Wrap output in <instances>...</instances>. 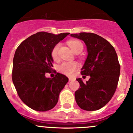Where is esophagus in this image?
<instances>
[{
  "mask_svg": "<svg viewBox=\"0 0 133 133\" xmlns=\"http://www.w3.org/2000/svg\"><path fill=\"white\" fill-rule=\"evenodd\" d=\"M75 80V78H73V77H69V81H74Z\"/></svg>",
  "mask_w": 133,
  "mask_h": 133,
  "instance_id": "1",
  "label": "esophagus"
}]
</instances>
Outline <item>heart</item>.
<instances>
[{"label": "heart", "mask_w": 133, "mask_h": 133, "mask_svg": "<svg viewBox=\"0 0 133 133\" xmlns=\"http://www.w3.org/2000/svg\"><path fill=\"white\" fill-rule=\"evenodd\" d=\"M69 47L73 50L74 53H77L79 51H82L84 46L81 42L78 41H70L68 42ZM60 45L57 44L53 48L51 51V56L53 60H56L58 59V52ZM78 65L75 62H64L58 66V71L62 74L67 76H71L74 73Z\"/></svg>", "instance_id": "heart-1"}]
</instances>
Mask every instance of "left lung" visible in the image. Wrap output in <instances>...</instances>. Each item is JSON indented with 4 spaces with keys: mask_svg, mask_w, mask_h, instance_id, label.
<instances>
[{
    "mask_svg": "<svg viewBox=\"0 0 133 133\" xmlns=\"http://www.w3.org/2000/svg\"><path fill=\"white\" fill-rule=\"evenodd\" d=\"M84 42L88 57L81 74L90 76L86 82L76 79L80 88L75 93L78 105L85 111H96L106 105L115 94L120 73L116 51L105 38L92 33L71 34Z\"/></svg>",
    "mask_w": 133,
    "mask_h": 133,
    "instance_id": "left-lung-1",
    "label": "left lung"
}]
</instances>
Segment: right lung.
Returning a JSON list of instances; mask_svg holds the SVG:
<instances>
[{"mask_svg": "<svg viewBox=\"0 0 133 133\" xmlns=\"http://www.w3.org/2000/svg\"><path fill=\"white\" fill-rule=\"evenodd\" d=\"M69 34L38 32L22 42L16 50L12 80L20 98L32 109L47 111L53 109L68 83V78L60 73L53 78L45 75L52 69L53 48Z\"/></svg>", "mask_w": 133, "mask_h": 133, "instance_id": "add662e5", "label": "right lung"}]
</instances>
